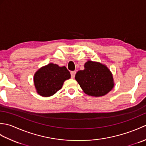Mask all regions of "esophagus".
I'll use <instances>...</instances> for the list:
<instances>
[{
	"instance_id": "34e87169",
	"label": "esophagus",
	"mask_w": 146,
	"mask_h": 146,
	"mask_svg": "<svg viewBox=\"0 0 146 146\" xmlns=\"http://www.w3.org/2000/svg\"><path fill=\"white\" fill-rule=\"evenodd\" d=\"M75 74H76V71H71V78H75Z\"/></svg>"
}]
</instances>
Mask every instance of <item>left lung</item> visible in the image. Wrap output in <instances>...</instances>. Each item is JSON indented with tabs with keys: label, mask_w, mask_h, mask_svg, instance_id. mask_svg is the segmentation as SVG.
Here are the masks:
<instances>
[{
	"label": "left lung",
	"mask_w": 146,
	"mask_h": 146,
	"mask_svg": "<svg viewBox=\"0 0 146 146\" xmlns=\"http://www.w3.org/2000/svg\"><path fill=\"white\" fill-rule=\"evenodd\" d=\"M85 69L76 73L75 80L86 95L92 97H102L114 87L113 75L104 64L88 60Z\"/></svg>",
	"instance_id": "8db88e82"
}]
</instances>
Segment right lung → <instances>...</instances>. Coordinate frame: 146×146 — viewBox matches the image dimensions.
Returning a JSON list of instances; mask_svg holds the SVG:
<instances>
[{
    "label": "right lung",
    "instance_id": "add662e5",
    "mask_svg": "<svg viewBox=\"0 0 146 146\" xmlns=\"http://www.w3.org/2000/svg\"><path fill=\"white\" fill-rule=\"evenodd\" d=\"M70 78V73L66 67L51 63L40 68L35 73L33 80L38 94L48 97L60 90L65 80Z\"/></svg>",
    "mask_w": 146,
    "mask_h": 146
}]
</instances>
